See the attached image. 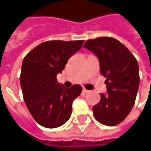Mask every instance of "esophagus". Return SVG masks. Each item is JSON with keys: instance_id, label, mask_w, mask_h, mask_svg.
I'll use <instances>...</instances> for the list:
<instances>
[{"instance_id": "1", "label": "esophagus", "mask_w": 151, "mask_h": 151, "mask_svg": "<svg viewBox=\"0 0 151 151\" xmlns=\"http://www.w3.org/2000/svg\"><path fill=\"white\" fill-rule=\"evenodd\" d=\"M83 93H85V94H87V93H88V92H89V90L86 89L85 88H83Z\"/></svg>"}]
</instances>
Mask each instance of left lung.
<instances>
[{
  "label": "left lung",
  "mask_w": 151,
  "mask_h": 151,
  "mask_svg": "<svg viewBox=\"0 0 151 151\" xmlns=\"http://www.w3.org/2000/svg\"><path fill=\"white\" fill-rule=\"evenodd\" d=\"M83 47L98 57L101 73L106 78L107 94H101V101L93 106V114L104 125H117L134 105L139 86L138 62L124 45L111 37L88 40Z\"/></svg>",
  "instance_id": "1"
}]
</instances>
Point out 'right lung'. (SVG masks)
I'll use <instances>...</instances> for the list:
<instances>
[{
    "instance_id": "right-lung-1",
    "label": "right lung",
    "mask_w": 151,
    "mask_h": 151,
    "mask_svg": "<svg viewBox=\"0 0 151 151\" xmlns=\"http://www.w3.org/2000/svg\"><path fill=\"white\" fill-rule=\"evenodd\" d=\"M83 44V40H50L37 45L23 59L20 74L23 100L34 119L45 128L67 122L73 101L82 92L78 84L71 88L61 85L56 75Z\"/></svg>"
}]
</instances>
